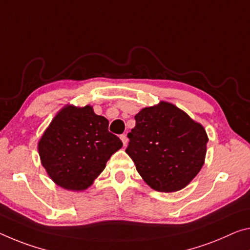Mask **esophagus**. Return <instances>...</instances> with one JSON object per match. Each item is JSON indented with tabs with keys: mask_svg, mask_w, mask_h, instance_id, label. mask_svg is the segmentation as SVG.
Segmentation results:
<instances>
[{
	"mask_svg": "<svg viewBox=\"0 0 250 250\" xmlns=\"http://www.w3.org/2000/svg\"><path fill=\"white\" fill-rule=\"evenodd\" d=\"M120 139H121V141H122V144H124V146H125L126 144H128V138H126L125 134H121Z\"/></svg>",
	"mask_w": 250,
	"mask_h": 250,
	"instance_id": "34e87169",
	"label": "esophagus"
}]
</instances>
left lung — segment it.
Wrapping results in <instances>:
<instances>
[{
    "instance_id": "obj_1",
    "label": "left lung",
    "mask_w": 250,
    "mask_h": 250,
    "mask_svg": "<svg viewBox=\"0 0 250 250\" xmlns=\"http://www.w3.org/2000/svg\"><path fill=\"white\" fill-rule=\"evenodd\" d=\"M125 152L146 185L161 192L184 189L205 164L208 136L203 125L167 101L136 114Z\"/></svg>"
}]
</instances>
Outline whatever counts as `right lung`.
I'll return each instance as SVG.
<instances>
[{
	"instance_id": "add662e5",
	"label": "right lung",
	"mask_w": 250,
	"mask_h": 250,
	"mask_svg": "<svg viewBox=\"0 0 250 250\" xmlns=\"http://www.w3.org/2000/svg\"><path fill=\"white\" fill-rule=\"evenodd\" d=\"M108 126L91 105L66 104L55 114L38 142L41 164L55 185L82 191L93 184L122 146Z\"/></svg>"
}]
</instances>
